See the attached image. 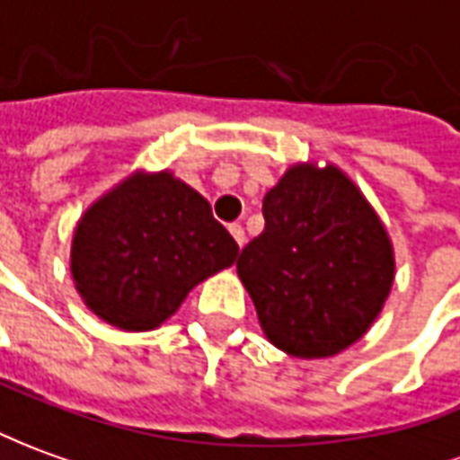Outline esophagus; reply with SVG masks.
Segmentation results:
<instances>
[{"instance_id": "esophagus-1", "label": "esophagus", "mask_w": 460, "mask_h": 460, "mask_svg": "<svg viewBox=\"0 0 460 460\" xmlns=\"http://www.w3.org/2000/svg\"><path fill=\"white\" fill-rule=\"evenodd\" d=\"M230 235L235 237V243L240 248L245 245V230H243V225H230Z\"/></svg>"}]
</instances>
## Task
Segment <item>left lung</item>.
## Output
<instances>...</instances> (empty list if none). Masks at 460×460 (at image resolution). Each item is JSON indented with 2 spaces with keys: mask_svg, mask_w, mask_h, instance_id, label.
I'll return each mask as SVG.
<instances>
[{
  "mask_svg": "<svg viewBox=\"0 0 460 460\" xmlns=\"http://www.w3.org/2000/svg\"><path fill=\"white\" fill-rule=\"evenodd\" d=\"M265 230L237 258L262 332L296 358L360 341L395 275L381 217L335 164H293L262 199Z\"/></svg>",
  "mask_w": 460,
  "mask_h": 460,
  "instance_id": "1",
  "label": "left lung"
}]
</instances>
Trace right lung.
<instances>
[{"label": "right lung", "mask_w": 460, "mask_h": 460, "mask_svg": "<svg viewBox=\"0 0 460 460\" xmlns=\"http://www.w3.org/2000/svg\"><path fill=\"white\" fill-rule=\"evenodd\" d=\"M237 243L198 190L172 172H135L92 202L75 227L69 270L84 305L119 331H152Z\"/></svg>", "instance_id": "obj_1"}]
</instances>
